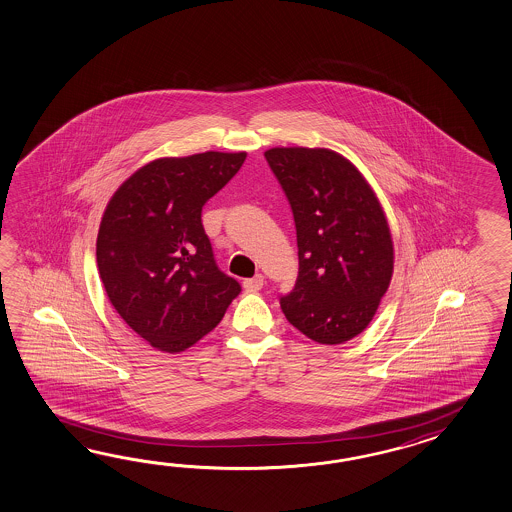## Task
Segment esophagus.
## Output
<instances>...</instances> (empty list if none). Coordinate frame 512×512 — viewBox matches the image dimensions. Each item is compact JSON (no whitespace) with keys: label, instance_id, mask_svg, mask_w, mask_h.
I'll list each match as a JSON object with an SVG mask.
<instances>
[{"label":"esophagus","instance_id":"obj_1","mask_svg":"<svg viewBox=\"0 0 512 512\" xmlns=\"http://www.w3.org/2000/svg\"><path fill=\"white\" fill-rule=\"evenodd\" d=\"M244 288H246V292H259L262 288V284H264V277H262L261 273H257L255 277H251V279H246L244 281Z\"/></svg>","mask_w":512,"mask_h":512}]
</instances>
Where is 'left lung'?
Instances as JSON below:
<instances>
[{"instance_id":"8db88e82","label":"left lung","mask_w":512,"mask_h":512,"mask_svg":"<svg viewBox=\"0 0 512 512\" xmlns=\"http://www.w3.org/2000/svg\"><path fill=\"white\" fill-rule=\"evenodd\" d=\"M294 213L299 273L281 296L310 340L338 345L369 325L393 275V240L371 185L329 148L264 152Z\"/></svg>"}]
</instances>
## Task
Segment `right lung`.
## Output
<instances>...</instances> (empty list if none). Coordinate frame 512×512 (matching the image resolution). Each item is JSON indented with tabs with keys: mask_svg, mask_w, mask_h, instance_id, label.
Masks as SVG:
<instances>
[{
	"mask_svg": "<svg viewBox=\"0 0 512 512\" xmlns=\"http://www.w3.org/2000/svg\"><path fill=\"white\" fill-rule=\"evenodd\" d=\"M246 152L161 158L134 172L106 205L99 275L117 314L152 347L182 353L224 318L240 284L216 266L202 207Z\"/></svg>",
	"mask_w": 512,
	"mask_h": 512,
	"instance_id": "right-lung-1",
	"label": "right lung"
}]
</instances>
